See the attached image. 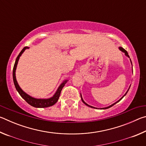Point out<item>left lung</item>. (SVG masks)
Wrapping results in <instances>:
<instances>
[{"instance_id": "obj_1", "label": "left lung", "mask_w": 146, "mask_h": 146, "mask_svg": "<svg viewBox=\"0 0 146 146\" xmlns=\"http://www.w3.org/2000/svg\"><path fill=\"white\" fill-rule=\"evenodd\" d=\"M119 48V49H120V50L121 51H122V52H123V53H124V54H125V56H127V57H128V58H129V55H128V53L127 52V51H126V50H125V49H123V48H122V47H119V48ZM130 61H131V64H132V62H131V59H130ZM132 70H133V66H132ZM130 86H129V89H128V90H127V91H126V93H125V95H123V97H122V98H120V99H119V100H118V101H117V102H115L114 104H111V106H108V107H106V108H100V110H106V109H108V108H111V107H112V106H114V105L115 104H117V102H119V101H120V100H122V98H123V97H124V96H125V95H126V94H127V93L128 92V91H129V88H130ZM80 97H81V99H82V102H83V103H84V104H86V106H88V107H90V108H95V109H97V108L93 107V106H90V105H88L87 103H86V102H84V100H83V98H82V95H81V93H80Z\"/></svg>"}]
</instances>
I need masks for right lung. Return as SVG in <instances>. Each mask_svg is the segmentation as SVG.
I'll use <instances>...</instances> for the list:
<instances>
[{"label":"right lung","mask_w":146,"mask_h":146,"mask_svg":"<svg viewBox=\"0 0 146 146\" xmlns=\"http://www.w3.org/2000/svg\"><path fill=\"white\" fill-rule=\"evenodd\" d=\"M29 47H24V48L22 49V51L20 52L19 54V55L17 56V57L16 58L15 62L14 64V67H13V82H14V85L15 86V88L17 91H18V93L20 94V95L21 96L22 98H24L27 102H28L29 105H31V106L35 108H48V107H50V106H52L53 105L55 104L57 102L59 97H60L61 91L62 90V88H64V86H65L66 82H68V80H64L60 84V85L58 86V88L57 90H56L55 93L54 94L53 97H51L49 98H34L31 96L29 95L28 94H27L26 93L24 92V91L22 90L20 87L18 82H17V79H16V75H15V72H16V69H17V64H18V62L20 58V56L22 55L24 51L27 49H29Z\"/></svg>","instance_id":"right-lung-1"}]
</instances>
